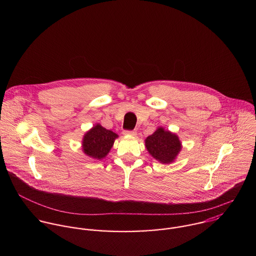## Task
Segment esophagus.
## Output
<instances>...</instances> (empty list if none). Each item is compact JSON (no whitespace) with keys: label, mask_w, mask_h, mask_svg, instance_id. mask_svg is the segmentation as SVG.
<instances>
[{"label":"esophagus","mask_w":256,"mask_h":256,"mask_svg":"<svg viewBox=\"0 0 256 256\" xmlns=\"http://www.w3.org/2000/svg\"><path fill=\"white\" fill-rule=\"evenodd\" d=\"M122 134L124 136H136V132H134V130H124L122 132Z\"/></svg>","instance_id":"obj_1"}]
</instances>
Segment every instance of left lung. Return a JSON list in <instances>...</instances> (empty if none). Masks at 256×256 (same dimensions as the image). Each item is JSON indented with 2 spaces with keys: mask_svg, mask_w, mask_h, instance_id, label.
<instances>
[{
  "mask_svg": "<svg viewBox=\"0 0 256 256\" xmlns=\"http://www.w3.org/2000/svg\"><path fill=\"white\" fill-rule=\"evenodd\" d=\"M144 144L150 155L162 164L172 163L182 148L178 136L161 126L144 140Z\"/></svg>",
  "mask_w": 256,
  "mask_h": 256,
  "instance_id": "1",
  "label": "left lung"
}]
</instances>
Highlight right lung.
Returning <instances> with one entry per match:
<instances>
[{
  "instance_id": "obj_1",
  "label": "right lung",
  "mask_w": 256,
  "mask_h": 256,
  "mask_svg": "<svg viewBox=\"0 0 256 256\" xmlns=\"http://www.w3.org/2000/svg\"><path fill=\"white\" fill-rule=\"evenodd\" d=\"M118 136L112 130H106L97 124L83 138V152L90 158L101 160L110 151Z\"/></svg>"
}]
</instances>
